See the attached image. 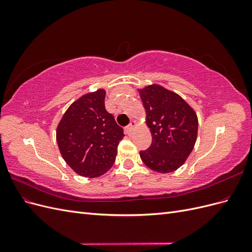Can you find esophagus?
<instances>
[{"label":"esophagus","mask_w":252,"mask_h":252,"mask_svg":"<svg viewBox=\"0 0 252 252\" xmlns=\"http://www.w3.org/2000/svg\"><path fill=\"white\" fill-rule=\"evenodd\" d=\"M135 127H136V123H135V122H131V123L129 124V125L126 127V131H127V133H128V134H131V133H132V131H133L134 129H135Z\"/></svg>","instance_id":"esophagus-1"}]
</instances>
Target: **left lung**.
Returning <instances> with one entry per match:
<instances>
[{
    "instance_id": "obj_1",
    "label": "left lung",
    "mask_w": 252,
    "mask_h": 252,
    "mask_svg": "<svg viewBox=\"0 0 252 252\" xmlns=\"http://www.w3.org/2000/svg\"><path fill=\"white\" fill-rule=\"evenodd\" d=\"M152 143L140 151L143 163L159 173H169L185 163L197 135L194 110L175 93L158 84L139 89Z\"/></svg>"
}]
</instances>
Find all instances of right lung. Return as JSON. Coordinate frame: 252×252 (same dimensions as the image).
Masks as SVG:
<instances>
[{
    "instance_id": "add662e5",
    "label": "right lung",
    "mask_w": 252,
    "mask_h": 252,
    "mask_svg": "<svg viewBox=\"0 0 252 252\" xmlns=\"http://www.w3.org/2000/svg\"><path fill=\"white\" fill-rule=\"evenodd\" d=\"M104 89L84 94L66 110L57 128V142L65 162L85 178L107 172L116 161L123 128L105 108Z\"/></svg>"
}]
</instances>
